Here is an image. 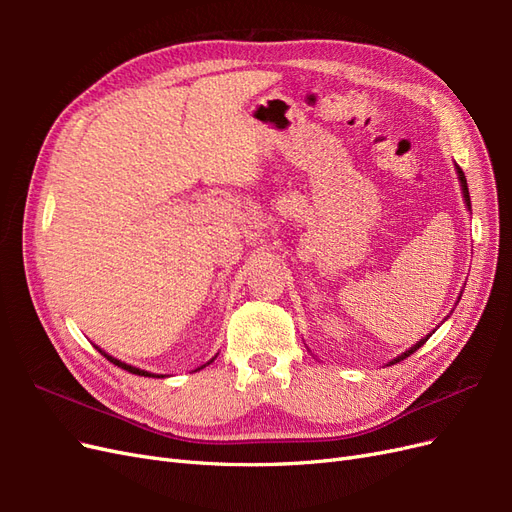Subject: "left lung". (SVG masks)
<instances>
[{
    "instance_id": "obj_1",
    "label": "left lung",
    "mask_w": 512,
    "mask_h": 512,
    "mask_svg": "<svg viewBox=\"0 0 512 512\" xmlns=\"http://www.w3.org/2000/svg\"><path fill=\"white\" fill-rule=\"evenodd\" d=\"M455 170H457V179H459V185H461V194H463V203H466V207H468V211H472V203H470V192H468V181H466V175H463V170H461V168H459V166H457V164H455ZM459 299H461V297H459ZM459 299H457V303H459ZM444 320H446V318H444ZM436 329H438V327H436ZM436 329H433V331H431V333H436ZM431 333H429V335H427V337H423V339H421V342H416V344H414V346H412V348H408V350H406V352H401V354H399V356H397V359H393V361H391V363H389V365H395V363H399V361H404V359H406V356H410V354H412V352H416V350H418V348H421V346H423V344H425V342H427V339H429V337H431Z\"/></svg>"
}]
</instances>
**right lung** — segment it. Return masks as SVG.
Masks as SVG:
<instances>
[{
    "instance_id": "add662e5",
    "label": "right lung",
    "mask_w": 512,
    "mask_h": 512,
    "mask_svg": "<svg viewBox=\"0 0 512 512\" xmlns=\"http://www.w3.org/2000/svg\"><path fill=\"white\" fill-rule=\"evenodd\" d=\"M96 350H98L100 354H104V356H106V359H108V361H111L113 365H117V367H121V369H126V371H130V374H136V376H145V378H164L162 374H151V371H145V369H138V367H134V365H128V363H123V361L115 359V356H111V354H106V352H104V350H102L100 346H96ZM213 361H215V356H213V359H211V361H207L205 365H209V363H213ZM205 365H200L198 369H203ZM198 369H196V371H198Z\"/></svg>"
}]
</instances>
